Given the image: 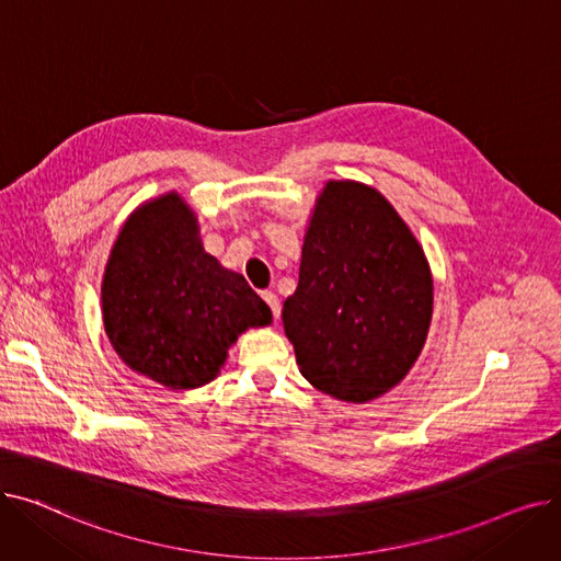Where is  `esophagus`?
I'll return each instance as SVG.
<instances>
[{
  "instance_id": "esophagus-1",
  "label": "esophagus",
  "mask_w": 561,
  "mask_h": 561,
  "mask_svg": "<svg viewBox=\"0 0 561 561\" xmlns=\"http://www.w3.org/2000/svg\"><path fill=\"white\" fill-rule=\"evenodd\" d=\"M263 300H265V305L271 307L273 316L279 318V298L275 296V293H273V290H263Z\"/></svg>"
}]
</instances>
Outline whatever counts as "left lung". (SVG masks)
Segmentation results:
<instances>
[{
  "label": "left lung",
  "mask_w": 561,
  "mask_h": 561,
  "mask_svg": "<svg viewBox=\"0 0 561 561\" xmlns=\"http://www.w3.org/2000/svg\"><path fill=\"white\" fill-rule=\"evenodd\" d=\"M432 307L425 250L393 204L368 184L330 180L282 309L309 385L355 404L389 393L421 357Z\"/></svg>",
  "instance_id": "1"
}]
</instances>
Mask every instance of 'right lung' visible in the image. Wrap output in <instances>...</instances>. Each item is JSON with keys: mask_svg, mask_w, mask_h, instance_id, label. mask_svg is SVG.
Here are the masks:
<instances>
[{"mask_svg": "<svg viewBox=\"0 0 561 561\" xmlns=\"http://www.w3.org/2000/svg\"><path fill=\"white\" fill-rule=\"evenodd\" d=\"M102 318L117 357L170 391L209 385L236 339L273 322L245 277L204 250L197 214L176 191L125 220L102 277Z\"/></svg>", "mask_w": 561, "mask_h": 561, "instance_id": "add662e5", "label": "right lung"}]
</instances>
